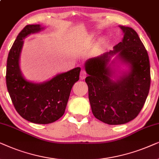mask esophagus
Instances as JSON below:
<instances>
[{"instance_id":"34e87169","label":"esophagus","mask_w":159,"mask_h":159,"mask_svg":"<svg viewBox=\"0 0 159 159\" xmlns=\"http://www.w3.org/2000/svg\"><path fill=\"white\" fill-rule=\"evenodd\" d=\"M86 77V73L85 72V70H82L81 71V73H80V78H81V79L84 80L85 79Z\"/></svg>"}]
</instances>
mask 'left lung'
Instances as JSON below:
<instances>
[{
  "instance_id": "obj_1",
  "label": "left lung",
  "mask_w": 159,
  "mask_h": 159,
  "mask_svg": "<svg viewBox=\"0 0 159 159\" xmlns=\"http://www.w3.org/2000/svg\"><path fill=\"white\" fill-rule=\"evenodd\" d=\"M120 27L124 39L114 46V50L89 59L85 63L89 74L85 81L93 115L110 125L124 124L134 119L145 104L151 85L147 50L134 30ZM116 53L121 61L130 65V70L113 81L107 65Z\"/></svg>"
}]
</instances>
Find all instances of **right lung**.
Segmentation results:
<instances>
[{
	"label": "right lung",
	"instance_id": "right-lung-1",
	"mask_svg": "<svg viewBox=\"0 0 159 159\" xmlns=\"http://www.w3.org/2000/svg\"><path fill=\"white\" fill-rule=\"evenodd\" d=\"M42 29L40 25H28L19 33L8 53L6 80L17 113L30 122L47 124L56 121L65 113L71 89L79 80L81 68L58 74L42 84L32 83L23 77L19 65L23 39Z\"/></svg>",
	"mask_w": 159,
	"mask_h": 159
}]
</instances>
